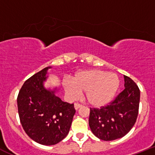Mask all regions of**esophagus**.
<instances>
[{"label":"esophagus","instance_id":"esophagus-1","mask_svg":"<svg viewBox=\"0 0 155 155\" xmlns=\"http://www.w3.org/2000/svg\"><path fill=\"white\" fill-rule=\"evenodd\" d=\"M82 105L80 104H78V103H75L74 104V107H75V109L76 110H77L79 108L82 107Z\"/></svg>","mask_w":155,"mask_h":155}]
</instances>
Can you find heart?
Wrapping results in <instances>:
<instances>
[{"label": "heart", "mask_w": 155, "mask_h": 155, "mask_svg": "<svg viewBox=\"0 0 155 155\" xmlns=\"http://www.w3.org/2000/svg\"><path fill=\"white\" fill-rule=\"evenodd\" d=\"M120 80L116 73L100 70H81L75 73L71 81L64 80L63 86L70 98H76L85 91V97L91 106H104L114 98L119 90Z\"/></svg>", "instance_id": "obj_1"}]
</instances>
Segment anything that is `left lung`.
Returning <instances> with one entry per match:
<instances>
[{
	"label": "left lung",
	"instance_id": "obj_1",
	"mask_svg": "<svg viewBox=\"0 0 155 155\" xmlns=\"http://www.w3.org/2000/svg\"><path fill=\"white\" fill-rule=\"evenodd\" d=\"M124 82L125 89L109 104L101 108H90V129L101 140L112 141L124 137L137 119L140 91L128 76H124Z\"/></svg>",
	"mask_w": 155,
	"mask_h": 155
}]
</instances>
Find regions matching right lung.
<instances>
[{
	"mask_svg": "<svg viewBox=\"0 0 155 155\" xmlns=\"http://www.w3.org/2000/svg\"><path fill=\"white\" fill-rule=\"evenodd\" d=\"M45 67L27 79L17 97L19 120L25 133L33 141L44 145H54L68 134L76 113L73 104L64 102L47 90Z\"/></svg>",
	"mask_w": 155,
	"mask_h": 155,
	"instance_id": "right-lung-1",
	"label": "right lung"
}]
</instances>
